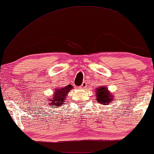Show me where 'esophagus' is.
<instances>
[{
    "label": "esophagus",
    "instance_id": "1",
    "mask_svg": "<svg viewBox=\"0 0 154 154\" xmlns=\"http://www.w3.org/2000/svg\"><path fill=\"white\" fill-rule=\"evenodd\" d=\"M87 82H84L82 84L81 86L79 87V88H80V89H85L87 87Z\"/></svg>",
    "mask_w": 154,
    "mask_h": 154
}]
</instances>
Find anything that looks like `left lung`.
Listing matches in <instances>:
<instances>
[{"label":"left lung","mask_w":154,"mask_h":154,"mask_svg":"<svg viewBox=\"0 0 154 154\" xmlns=\"http://www.w3.org/2000/svg\"><path fill=\"white\" fill-rule=\"evenodd\" d=\"M97 102L100 104L107 105L110 104L114 100V94L108 89V87L105 86H100L96 88Z\"/></svg>","instance_id":"left-lung-1"}]
</instances>
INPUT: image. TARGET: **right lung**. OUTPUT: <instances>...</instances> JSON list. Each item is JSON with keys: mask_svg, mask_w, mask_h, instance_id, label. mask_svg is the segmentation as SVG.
I'll return each instance as SVG.
<instances>
[{"mask_svg": "<svg viewBox=\"0 0 154 154\" xmlns=\"http://www.w3.org/2000/svg\"><path fill=\"white\" fill-rule=\"evenodd\" d=\"M73 89L72 85H69L64 87H56L53 90L52 96L47 99L46 102L50 106L57 108L60 106H63L66 102V98L68 93Z\"/></svg>", "mask_w": 154, "mask_h": 154, "instance_id": "obj_1", "label": "right lung"}]
</instances>
